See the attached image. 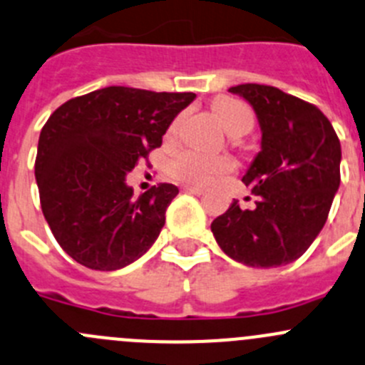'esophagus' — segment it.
<instances>
[{"instance_id": "obj_1", "label": "esophagus", "mask_w": 365, "mask_h": 365, "mask_svg": "<svg viewBox=\"0 0 365 365\" xmlns=\"http://www.w3.org/2000/svg\"><path fill=\"white\" fill-rule=\"evenodd\" d=\"M183 190L189 194H196V196H200V194L205 192V189H201V187H192V185H185L183 187Z\"/></svg>"}]
</instances>
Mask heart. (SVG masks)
Returning <instances> with one entry per match:
<instances>
[{
  "label": "heart",
  "mask_w": 365,
  "mask_h": 365,
  "mask_svg": "<svg viewBox=\"0 0 365 365\" xmlns=\"http://www.w3.org/2000/svg\"><path fill=\"white\" fill-rule=\"evenodd\" d=\"M215 118L222 128L232 137H240L250 132L255 125V114L244 101L235 98H217L212 103ZM180 128V118L169 125L168 139H175ZM235 169V162L228 157H210L194 150H183L168 162V173L171 178L196 185H207L215 182L222 175H228Z\"/></svg>",
  "instance_id": "b5f03b06"
}]
</instances>
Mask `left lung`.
Masks as SVG:
<instances>
[{
	"label": "left lung",
	"instance_id": "left-lung-1",
	"mask_svg": "<svg viewBox=\"0 0 365 365\" xmlns=\"http://www.w3.org/2000/svg\"><path fill=\"white\" fill-rule=\"evenodd\" d=\"M251 103L262 128V150L244 185L253 210L233 201L212 221L228 257L251 267H278L302 257L323 230L341 183V143L316 105L271 85L228 88Z\"/></svg>",
	"mask_w": 365,
	"mask_h": 365
}]
</instances>
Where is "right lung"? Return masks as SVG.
Returning <instances> with one entry per match:
<instances>
[{"mask_svg": "<svg viewBox=\"0 0 365 365\" xmlns=\"http://www.w3.org/2000/svg\"><path fill=\"white\" fill-rule=\"evenodd\" d=\"M194 93L105 87L60 105L38 137L35 178L42 214L63 251L94 271H115L146 253L178 187L139 197L126 173L162 144Z\"/></svg>", "mask_w": 365, "mask_h": 365, "instance_id": "obj_1", "label": "right lung"}]
</instances>
